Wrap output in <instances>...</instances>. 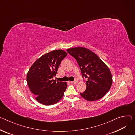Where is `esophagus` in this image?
Listing matches in <instances>:
<instances>
[{
  "instance_id": "1",
  "label": "esophagus",
  "mask_w": 135,
  "mask_h": 135,
  "mask_svg": "<svg viewBox=\"0 0 135 135\" xmlns=\"http://www.w3.org/2000/svg\"><path fill=\"white\" fill-rule=\"evenodd\" d=\"M78 80H75L74 81L70 82V83H74V84H75V83H78Z\"/></svg>"
}]
</instances>
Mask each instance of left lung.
<instances>
[{"mask_svg":"<svg viewBox=\"0 0 135 135\" xmlns=\"http://www.w3.org/2000/svg\"><path fill=\"white\" fill-rule=\"evenodd\" d=\"M67 52L74 57L80 67L82 78H87V88L81 96L89 101L99 100L109 91L113 78L109 68L96 54L87 48L75 47Z\"/></svg>","mask_w":135,"mask_h":135,"instance_id":"left-lung-1","label":"left lung"}]
</instances>
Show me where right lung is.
I'll use <instances>...</instances> for the list:
<instances>
[{
	"instance_id": "right-lung-1",
	"label": "right lung",
	"mask_w": 135,
	"mask_h": 135,
	"mask_svg": "<svg viewBox=\"0 0 135 135\" xmlns=\"http://www.w3.org/2000/svg\"><path fill=\"white\" fill-rule=\"evenodd\" d=\"M67 55L63 50H54L41 56L30 68L27 74L28 86L39 103L50 105L62 99L67 87L66 82L53 80L59 67Z\"/></svg>"
}]
</instances>
